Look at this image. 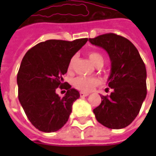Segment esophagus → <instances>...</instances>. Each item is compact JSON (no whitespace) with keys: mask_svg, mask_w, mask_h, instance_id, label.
<instances>
[{"mask_svg":"<svg viewBox=\"0 0 156 156\" xmlns=\"http://www.w3.org/2000/svg\"><path fill=\"white\" fill-rule=\"evenodd\" d=\"M89 95L88 93H84V92H80V96L81 97H86V96H88Z\"/></svg>","mask_w":156,"mask_h":156,"instance_id":"34e87169","label":"esophagus"}]
</instances>
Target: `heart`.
<instances>
[{"label": "heart", "mask_w": 156, "mask_h": 156, "mask_svg": "<svg viewBox=\"0 0 156 156\" xmlns=\"http://www.w3.org/2000/svg\"><path fill=\"white\" fill-rule=\"evenodd\" d=\"M88 58L93 64L95 67H97L99 64H104V58L102 56L101 53L97 52V51H90L88 53ZM76 57L73 56L70 59L69 63H68V69L71 70L73 68V66L74 64ZM100 81L98 78H87V77H83L79 76L75 78L73 80V85L75 88H77L78 90L82 92H89L91 91L95 86L99 84Z\"/></svg>", "instance_id": "obj_1"}]
</instances>
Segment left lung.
Masks as SVG:
<instances>
[{"label":"left lung","mask_w":156,"mask_h":156,"mask_svg":"<svg viewBox=\"0 0 156 156\" xmlns=\"http://www.w3.org/2000/svg\"><path fill=\"white\" fill-rule=\"evenodd\" d=\"M93 45L108 52L111 69L109 96H101V104L94 109L96 119L104 126L119 129L130 124L146 97V68L137 48L124 37L107 33L89 38Z\"/></svg>","instance_id":"1"}]
</instances>
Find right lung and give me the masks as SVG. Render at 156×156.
<instances>
[{
	"instance_id": "right-lung-1",
	"label": "right lung",
	"mask_w": 156,
	"mask_h": 156,
	"mask_svg": "<svg viewBox=\"0 0 156 156\" xmlns=\"http://www.w3.org/2000/svg\"><path fill=\"white\" fill-rule=\"evenodd\" d=\"M88 38L73 41L48 40L27 51L17 73L19 101L27 117L38 130L51 133L60 129L68 120L73 102L79 92L63 83L73 55ZM66 89L61 98L55 90Z\"/></svg>"
}]
</instances>
